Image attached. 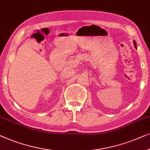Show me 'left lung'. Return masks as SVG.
I'll list each match as a JSON object with an SVG mask.
<instances>
[{
  "mask_svg": "<svg viewBox=\"0 0 150 150\" xmlns=\"http://www.w3.org/2000/svg\"><path fill=\"white\" fill-rule=\"evenodd\" d=\"M134 47H135L136 49H137V44H136V42L135 41H134Z\"/></svg>",
  "mask_w": 150,
  "mask_h": 150,
  "instance_id": "left-lung-1",
  "label": "left lung"
}]
</instances>
